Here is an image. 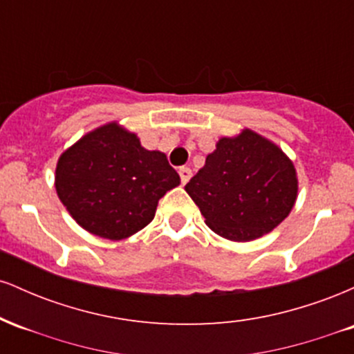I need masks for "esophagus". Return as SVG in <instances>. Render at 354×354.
<instances>
[{
    "label": "esophagus",
    "mask_w": 354,
    "mask_h": 354,
    "mask_svg": "<svg viewBox=\"0 0 354 354\" xmlns=\"http://www.w3.org/2000/svg\"><path fill=\"white\" fill-rule=\"evenodd\" d=\"M180 176H181L183 185H186V183L191 180V176H193V171H191L189 168H186V166H185V168L180 169Z\"/></svg>",
    "instance_id": "esophagus-1"
}]
</instances>
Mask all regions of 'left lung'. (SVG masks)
I'll return each mask as SVG.
<instances>
[{"label": "left lung", "instance_id": "8db88e82", "mask_svg": "<svg viewBox=\"0 0 354 354\" xmlns=\"http://www.w3.org/2000/svg\"><path fill=\"white\" fill-rule=\"evenodd\" d=\"M185 189L214 233L245 243L273 231L290 214L298 176L278 145L243 129L218 141Z\"/></svg>", "mask_w": 354, "mask_h": 354}]
</instances>
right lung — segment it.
<instances>
[{
  "label": "right lung",
  "instance_id": "add662e5",
  "mask_svg": "<svg viewBox=\"0 0 354 354\" xmlns=\"http://www.w3.org/2000/svg\"><path fill=\"white\" fill-rule=\"evenodd\" d=\"M180 185L166 154L149 151L113 121L59 156L55 186L73 219L95 236L129 238L153 221L160 198Z\"/></svg>",
  "mask_w": 354,
  "mask_h": 354
}]
</instances>
